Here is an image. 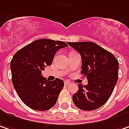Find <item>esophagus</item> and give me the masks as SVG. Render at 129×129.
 <instances>
[{"mask_svg":"<svg viewBox=\"0 0 129 129\" xmlns=\"http://www.w3.org/2000/svg\"><path fill=\"white\" fill-rule=\"evenodd\" d=\"M64 83L66 86H68V85L71 84V83H70V81H69V80H65Z\"/></svg>","mask_w":129,"mask_h":129,"instance_id":"1","label":"esophagus"}]
</instances>
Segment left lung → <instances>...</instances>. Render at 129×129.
I'll use <instances>...</instances> for the list:
<instances>
[{"label": "left lung", "mask_w": 129, "mask_h": 129, "mask_svg": "<svg viewBox=\"0 0 129 129\" xmlns=\"http://www.w3.org/2000/svg\"><path fill=\"white\" fill-rule=\"evenodd\" d=\"M80 54L81 75L86 77L88 84H78V91L72 96L77 107L92 111L103 106L111 97L118 79L119 63L107 50L92 42H69Z\"/></svg>", "instance_id": "1"}]
</instances>
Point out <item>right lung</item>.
<instances>
[{
	"instance_id": "obj_1",
	"label": "right lung",
	"mask_w": 129,
	"mask_h": 129,
	"mask_svg": "<svg viewBox=\"0 0 129 129\" xmlns=\"http://www.w3.org/2000/svg\"><path fill=\"white\" fill-rule=\"evenodd\" d=\"M66 46L63 41L40 39L14 54L10 63L12 81L19 98L31 109L47 111L55 105L64 83L59 78L47 80L42 71L52 64L56 52Z\"/></svg>"
}]
</instances>
